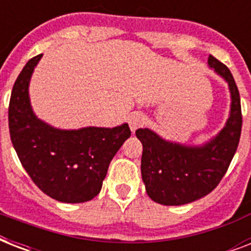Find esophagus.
<instances>
[{
  "mask_svg": "<svg viewBox=\"0 0 251 251\" xmlns=\"http://www.w3.org/2000/svg\"><path fill=\"white\" fill-rule=\"evenodd\" d=\"M145 116L139 112H134L129 116V126L131 131H135L137 129H139L143 124H145Z\"/></svg>",
  "mask_w": 251,
  "mask_h": 251,
  "instance_id": "1",
  "label": "esophagus"
}]
</instances>
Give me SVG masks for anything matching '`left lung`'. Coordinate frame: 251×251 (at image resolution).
<instances>
[{
    "label": "left lung",
    "instance_id": "1",
    "mask_svg": "<svg viewBox=\"0 0 251 251\" xmlns=\"http://www.w3.org/2000/svg\"><path fill=\"white\" fill-rule=\"evenodd\" d=\"M208 65L228 82L230 114L224 129L206 145L172 143L150 129H138L135 135L143 146L142 178L152 201L165 206H181L210 194L228 171L241 137L242 113L240 92L226 65L208 57Z\"/></svg>",
    "mask_w": 251,
    "mask_h": 251
}]
</instances>
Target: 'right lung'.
<instances>
[{"label": "right lung", "mask_w": 251, "mask_h": 251, "mask_svg": "<svg viewBox=\"0 0 251 251\" xmlns=\"http://www.w3.org/2000/svg\"><path fill=\"white\" fill-rule=\"evenodd\" d=\"M41 57L31 58L14 83L9 104L11 143L44 194L64 203L87 202L100 193L110 161L131 131L127 124L60 130L39 120L29 104L28 84Z\"/></svg>", "instance_id": "add662e5"}]
</instances>
